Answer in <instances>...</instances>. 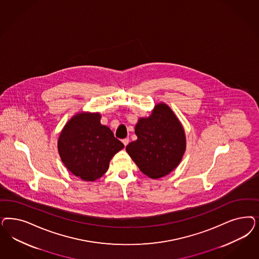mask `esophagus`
<instances>
[{
    "label": "esophagus",
    "mask_w": 259,
    "mask_h": 259,
    "mask_svg": "<svg viewBox=\"0 0 259 259\" xmlns=\"http://www.w3.org/2000/svg\"><path fill=\"white\" fill-rule=\"evenodd\" d=\"M122 142L125 145V147H126V146L128 145V143H130V139H128V138H125V139L122 140Z\"/></svg>",
    "instance_id": "esophagus-1"
}]
</instances>
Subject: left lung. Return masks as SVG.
I'll list each match as a JSON object with an SVG mask.
<instances>
[{"mask_svg":"<svg viewBox=\"0 0 259 259\" xmlns=\"http://www.w3.org/2000/svg\"><path fill=\"white\" fill-rule=\"evenodd\" d=\"M137 140L125 150L144 175L158 179L171 172L186 151V134L178 117L167 104L154 106L149 117H140L135 125Z\"/></svg>","mask_w":259,"mask_h":259,"instance_id":"8db88e82","label":"left lung"}]
</instances>
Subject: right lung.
Returning a JSON list of instances; mask_svg holds the SVG:
<instances>
[{
  "label": "right lung",
  "mask_w": 259,
  "mask_h": 259,
  "mask_svg": "<svg viewBox=\"0 0 259 259\" xmlns=\"http://www.w3.org/2000/svg\"><path fill=\"white\" fill-rule=\"evenodd\" d=\"M99 112L80 111L71 117L59 135L58 152L67 169L83 181H95L109 169V162L124 145Z\"/></svg>",
  "instance_id": "1"
}]
</instances>
